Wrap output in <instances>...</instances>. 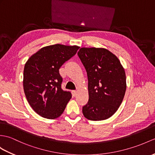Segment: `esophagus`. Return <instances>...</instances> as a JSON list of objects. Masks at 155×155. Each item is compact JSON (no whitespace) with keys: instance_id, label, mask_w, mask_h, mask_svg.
<instances>
[{"instance_id":"34e87169","label":"esophagus","mask_w":155,"mask_h":155,"mask_svg":"<svg viewBox=\"0 0 155 155\" xmlns=\"http://www.w3.org/2000/svg\"><path fill=\"white\" fill-rule=\"evenodd\" d=\"M71 92H72V94H73V96H76V94H77V91H72Z\"/></svg>"}]
</instances>
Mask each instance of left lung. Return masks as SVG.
<instances>
[{
    "mask_svg": "<svg viewBox=\"0 0 155 155\" xmlns=\"http://www.w3.org/2000/svg\"><path fill=\"white\" fill-rule=\"evenodd\" d=\"M77 54L88 81L89 99L82 113L92 121L106 120L116 113L124 99L125 70L117 57L106 49L82 48Z\"/></svg>",
    "mask_w": 155,
    "mask_h": 155,
    "instance_id": "obj_1",
    "label": "left lung"
}]
</instances>
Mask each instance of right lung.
<instances>
[{
    "label": "right lung",
    "instance_id": "right-lung-1",
    "mask_svg": "<svg viewBox=\"0 0 155 155\" xmlns=\"http://www.w3.org/2000/svg\"><path fill=\"white\" fill-rule=\"evenodd\" d=\"M78 49L61 44L45 47L25 64V95L32 109L41 117L51 120L59 117L71 98V93L61 88L63 78L59 70Z\"/></svg>",
    "mask_w": 155,
    "mask_h": 155
}]
</instances>
